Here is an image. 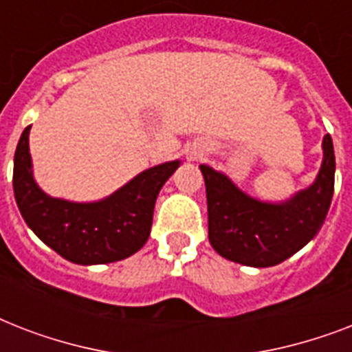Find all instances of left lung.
Here are the masks:
<instances>
[{
    "mask_svg": "<svg viewBox=\"0 0 352 352\" xmlns=\"http://www.w3.org/2000/svg\"><path fill=\"white\" fill-rule=\"evenodd\" d=\"M334 148L323 138L316 182L285 204L246 197L223 173L201 166L208 203V239L219 256L246 267H274L320 232L334 193Z\"/></svg>",
    "mask_w": 352,
    "mask_h": 352,
    "instance_id": "8db88e82",
    "label": "left lung"
}]
</instances>
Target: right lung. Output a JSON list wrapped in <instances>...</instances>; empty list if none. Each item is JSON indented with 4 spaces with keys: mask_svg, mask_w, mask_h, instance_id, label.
I'll use <instances>...</instances> for the list:
<instances>
[{
    "mask_svg": "<svg viewBox=\"0 0 352 352\" xmlns=\"http://www.w3.org/2000/svg\"><path fill=\"white\" fill-rule=\"evenodd\" d=\"M29 129L14 153V197L29 228L60 256L78 265L120 261L148 241L160 188L179 160L142 171L111 197L98 203H69L36 186L30 170Z\"/></svg>",
    "mask_w": 352,
    "mask_h": 352,
    "instance_id": "right-lung-1",
    "label": "right lung"
}]
</instances>
